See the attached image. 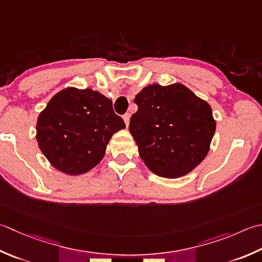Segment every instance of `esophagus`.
Listing matches in <instances>:
<instances>
[{
  "mask_svg": "<svg viewBox=\"0 0 262 262\" xmlns=\"http://www.w3.org/2000/svg\"><path fill=\"white\" fill-rule=\"evenodd\" d=\"M129 120H130V114H125L124 115V121H125V124H126L127 127L129 126Z\"/></svg>",
  "mask_w": 262,
  "mask_h": 262,
  "instance_id": "34e87169",
  "label": "esophagus"
}]
</instances>
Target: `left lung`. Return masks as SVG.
Returning a JSON list of instances; mask_svg holds the SVG:
<instances>
[{"instance_id": "8db88e82", "label": "left lung", "mask_w": 262, "mask_h": 262, "mask_svg": "<svg viewBox=\"0 0 262 262\" xmlns=\"http://www.w3.org/2000/svg\"><path fill=\"white\" fill-rule=\"evenodd\" d=\"M129 132L146 167L158 176L178 178L207 157L216 130L211 106L183 84L144 87Z\"/></svg>"}]
</instances>
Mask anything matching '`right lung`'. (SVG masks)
Listing matches in <instances>:
<instances>
[{"label": "right lung", "instance_id": "obj_1", "mask_svg": "<svg viewBox=\"0 0 262 262\" xmlns=\"http://www.w3.org/2000/svg\"><path fill=\"white\" fill-rule=\"evenodd\" d=\"M125 127L112 101L100 92L67 87L39 114L36 140L51 165L75 176L94 168L112 135Z\"/></svg>", "mask_w": 262, "mask_h": 262}]
</instances>
